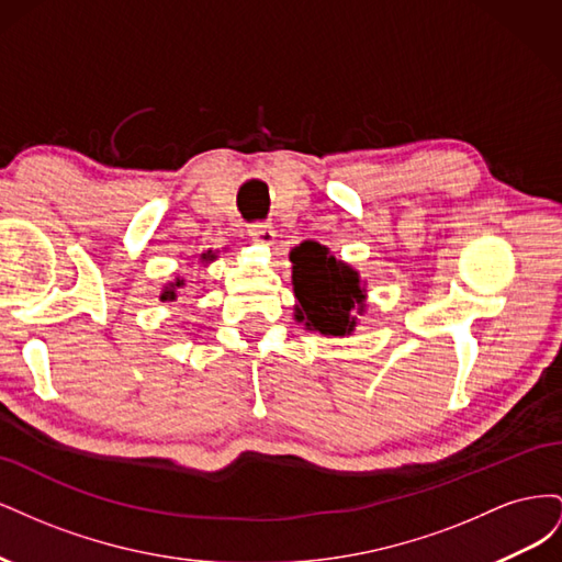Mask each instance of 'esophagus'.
<instances>
[{"instance_id": "obj_1", "label": "esophagus", "mask_w": 562, "mask_h": 562, "mask_svg": "<svg viewBox=\"0 0 562 562\" xmlns=\"http://www.w3.org/2000/svg\"><path fill=\"white\" fill-rule=\"evenodd\" d=\"M248 236H250L255 244H267L269 246V244H274L277 232H274V227H271L269 223H252L248 227Z\"/></svg>"}]
</instances>
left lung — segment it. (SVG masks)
<instances>
[{
	"label": "left lung",
	"instance_id": "8db88e82",
	"mask_svg": "<svg viewBox=\"0 0 562 562\" xmlns=\"http://www.w3.org/2000/svg\"><path fill=\"white\" fill-rule=\"evenodd\" d=\"M293 285L300 302L297 321L323 335H347L356 318L351 310L363 302L359 274L328 255L318 244H302L293 250Z\"/></svg>",
	"mask_w": 562,
	"mask_h": 562
}]
</instances>
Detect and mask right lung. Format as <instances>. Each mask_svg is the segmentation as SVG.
Returning a JSON list of instances; mask_svg holds the SVG:
<instances>
[{
	"label": "right lung",
	"instance_id": "1",
	"mask_svg": "<svg viewBox=\"0 0 562 562\" xmlns=\"http://www.w3.org/2000/svg\"><path fill=\"white\" fill-rule=\"evenodd\" d=\"M180 285H184L180 279L176 281V285L171 288V291H166V293H161V300H176L178 295H176V288H180Z\"/></svg>",
	"mask_w": 562,
	"mask_h": 562
}]
</instances>
